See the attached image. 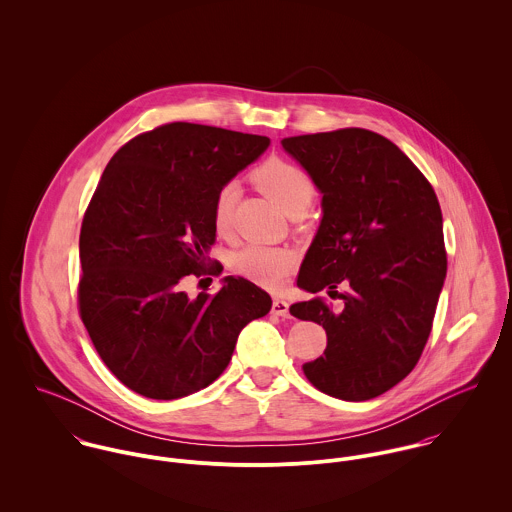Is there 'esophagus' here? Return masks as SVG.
I'll use <instances>...</instances> for the list:
<instances>
[{"mask_svg": "<svg viewBox=\"0 0 512 512\" xmlns=\"http://www.w3.org/2000/svg\"><path fill=\"white\" fill-rule=\"evenodd\" d=\"M272 313L278 315V317H290V303L284 301V299H274Z\"/></svg>", "mask_w": 512, "mask_h": 512, "instance_id": "obj_1", "label": "esophagus"}]
</instances>
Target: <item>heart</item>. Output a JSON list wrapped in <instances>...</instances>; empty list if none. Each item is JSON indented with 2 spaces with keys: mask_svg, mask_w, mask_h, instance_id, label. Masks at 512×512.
Wrapping results in <instances>:
<instances>
[{
  "mask_svg": "<svg viewBox=\"0 0 512 512\" xmlns=\"http://www.w3.org/2000/svg\"><path fill=\"white\" fill-rule=\"evenodd\" d=\"M254 183L274 199V203L288 215H303L315 199L313 179L301 171L297 165L284 159H268L254 173ZM236 189L234 185H224L213 203V224L219 234H226L232 222ZM295 264V252L286 246H270L260 242H250L238 248L232 256V266L244 278L266 286L280 288Z\"/></svg>",
  "mask_w": 512,
  "mask_h": 512,
  "instance_id": "1",
  "label": "heart"
}]
</instances>
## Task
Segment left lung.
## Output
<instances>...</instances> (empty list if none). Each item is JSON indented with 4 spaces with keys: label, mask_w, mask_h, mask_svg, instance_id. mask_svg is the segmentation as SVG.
I'll return each instance as SVG.
<instances>
[{
    "label": "left lung",
    "mask_w": 512,
    "mask_h": 512,
    "mask_svg": "<svg viewBox=\"0 0 512 512\" xmlns=\"http://www.w3.org/2000/svg\"><path fill=\"white\" fill-rule=\"evenodd\" d=\"M282 146L323 195L297 286L347 288L341 313L323 297L290 307L327 333L323 357L303 372L333 398H376L412 372L432 333L447 272L436 191L400 147L370 130L293 136Z\"/></svg>",
    "instance_id": "1"
}]
</instances>
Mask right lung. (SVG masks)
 I'll return each instance as SVG.
<instances>
[{"mask_svg": "<svg viewBox=\"0 0 512 512\" xmlns=\"http://www.w3.org/2000/svg\"><path fill=\"white\" fill-rule=\"evenodd\" d=\"M268 146L266 136L173 122L106 165L80 228L78 313L130 390L175 400L209 386L238 333L270 311L272 297L240 276H226L215 295L183 292L189 278L222 272L207 256L215 197Z\"/></svg>", "mask_w": 512, "mask_h": 512, "instance_id": "add662e5", "label": "right lung"}]
</instances>
